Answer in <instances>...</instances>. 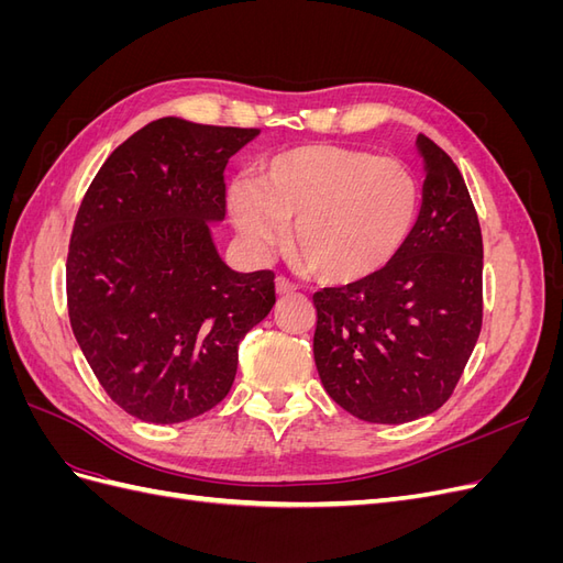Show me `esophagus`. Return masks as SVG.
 I'll list each match as a JSON object with an SVG mask.
<instances>
[{"instance_id": "34e87169", "label": "esophagus", "mask_w": 563, "mask_h": 563, "mask_svg": "<svg viewBox=\"0 0 563 563\" xmlns=\"http://www.w3.org/2000/svg\"><path fill=\"white\" fill-rule=\"evenodd\" d=\"M275 286H277V294H279V296H291V294L296 291V288H298L291 279H286V277H277Z\"/></svg>"}]
</instances>
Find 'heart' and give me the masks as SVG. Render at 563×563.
Listing matches in <instances>:
<instances>
[{"label":"heart","instance_id":"b5f03b06","mask_svg":"<svg viewBox=\"0 0 563 563\" xmlns=\"http://www.w3.org/2000/svg\"><path fill=\"white\" fill-rule=\"evenodd\" d=\"M418 211L420 187L404 162L340 145L286 150L230 192L232 223L255 253L279 244L291 223L294 261L327 284L378 275L408 242Z\"/></svg>","mask_w":563,"mask_h":563}]
</instances>
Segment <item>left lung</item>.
Masks as SVG:
<instances>
[{
  "label": "left lung",
  "mask_w": 563,
  "mask_h": 563,
  "mask_svg": "<svg viewBox=\"0 0 563 563\" xmlns=\"http://www.w3.org/2000/svg\"><path fill=\"white\" fill-rule=\"evenodd\" d=\"M418 150L428 172L422 207L397 258L312 296L321 385L366 422L401 424L444 406L482 331L479 218L446 152L424 135Z\"/></svg>",
  "instance_id": "left-lung-1"
}]
</instances>
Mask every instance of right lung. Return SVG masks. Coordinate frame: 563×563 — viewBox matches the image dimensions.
<instances>
[{"label":"right lung","instance_id":"right-lung-1","mask_svg":"<svg viewBox=\"0 0 563 563\" xmlns=\"http://www.w3.org/2000/svg\"><path fill=\"white\" fill-rule=\"evenodd\" d=\"M258 129L164 117L100 166L75 218L65 284L73 333L108 397L174 424L228 397L240 340L275 305V272H234L209 223L225 166Z\"/></svg>","mask_w":563,"mask_h":563}]
</instances>
